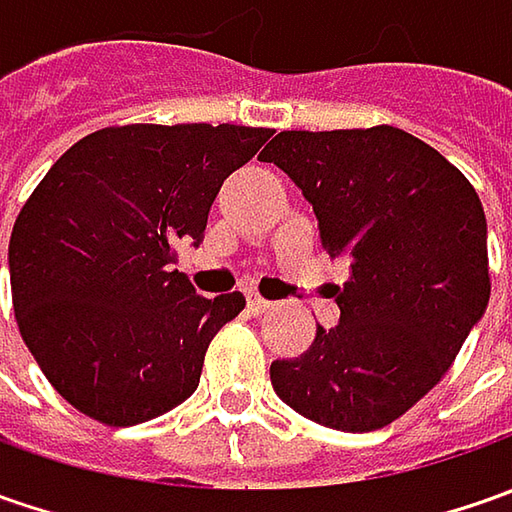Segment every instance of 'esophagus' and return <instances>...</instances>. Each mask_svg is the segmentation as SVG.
<instances>
[{
  "mask_svg": "<svg viewBox=\"0 0 512 512\" xmlns=\"http://www.w3.org/2000/svg\"><path fill=\"white\" fill-rule=\"evenodd\" d=\"M247 307H250L256 316H262V313H267V310L273 307V302H267L262 296H247Z\"/></svg>",
  "mask_w": 512,
  "mask_h": 512,
  "instance_id": "obj_1",
  "label": "esophagus"
}]
</instances>
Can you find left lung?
I'll return each instance as SVG.
<instances>
[{"label": "left lung", "instance_id": "left-lung-1", "mask_svg": "<svg viewBox=\"0 0 512 512\" xmlns=\"http://www.w3.org/2000/svg\"><path fill=\"white\" fill-rule=\"evenodd\" d=\"M319 222L339 325L299 359L270 364L276 396L310 422L379 430L430 393L490 302L487 222L439 150L399 128L282 130L265 150Z\"/></svg>", "mask_w": 512, "mask_h": 512}]
</instances>
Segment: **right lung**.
I'll list each match as a JSON object with an SVG mask.
<instances>
[{
  "instance_id": "right-lung-1",
  "label": "right lung",
  "mask_w": 512,
  "mask_h": 512,
  "mask_svg": "<svg viewBox=\"0 0 512 512\" xmlns=\"http://www.w3.org/2000/svg\"><path fill=\"white\" fill-rule=\"evenodd\" d=\"M270 133L96 130L33 190L10 233L13 313L36 364L79 413L130 427L193 396L207 344L245 296H196L173 270V247L202 245L222 182Z\"/></svg>"
}]
</instances>
